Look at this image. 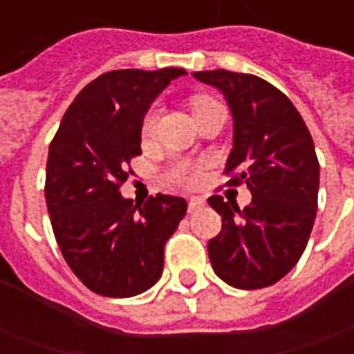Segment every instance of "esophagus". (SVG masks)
<instances>
[{
  "instance_id": "esophagus-1",
  "label": "esophagus",
  "mask_w": 354,
  "mask_h": 354,
  "mask_svg": "<svg viewBox=\"0 0 354 354\" xmlns=\"http://www.w3.org/2000/svg\"><path fill=\"white\" fill-rule=\"evenodd\" d=\"M205 207V199H201V197H192V199L187 201V208H189V212L193 210H199V208Z\"/></svg>"
}]
</instances>
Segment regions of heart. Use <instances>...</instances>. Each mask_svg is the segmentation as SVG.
Returning a JSON list of instances; mask_svg holds the SVG:
<instances>
[{
  "instance_id": "heart-1",
  "label": "heart",
  "mask_w": 354,
  "mask_h": 354,
  "mask_svg": "<svg viewBox=\"0 0 354 354\" xmlns=\"http://www.w3.org/2000/svg\"><path fill=\"white\" fill-rule=\"evenodd\" d=\"M220 102L208 96V94H195L192 100H189V106H192L193 115L199 117L201 113H205L207 109L214 108ZM157 121H159V111L157 108H149L147 113L142 119V127H140V134H142V140L153 138L155 129H157ZM169 180L174 182V184L185 185V187H193V185L199 184L201 180V167L199 165H193V162L187 161H176L169 170Z\"/></svg>"
}]
</instances>
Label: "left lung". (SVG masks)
<instances>
[{"label": "left lung", "instance_id": "8db88e82", "mask_svg": "<svg viewBox=\"0 0 354 354\" xmlns=\"http://www.w3.org/2000/svg\"><path fill=\"white\" fill-rule=\"evenodd\" d=\"M220 88L233 115V149L225 185L246 184L252 203L243 210L212 195L222 216L220 235L208 241L214 273L230 286L258 290L279 282L301 258L319 199V159L311 134L288 96L252 73L195 72Z\"/></svg>", "mask_w": 354, "mask_h": 354}]
</instances>
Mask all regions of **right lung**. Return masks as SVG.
Instances as JSON below:
<instances>
[{
    "label": "right lung",
    "mask_w": 354,
    "mask_h": 354,
    "mask_svg": "<svg viewBox=\"0 0 354 354\" xmlns=\"http://www.w3.org/2000/svg\"><path fill=\"white\" fill-rule=\"evenodd\" d=\"M182 68L113 70L91 81L66 109L49 146L45 201L55 237L75 277L106 297H131L161 279L165 245L185 216L182 197L134 205L121 185L142 153L147 108Z\"/></svg>",
    "instance_id": "1"
}]
</instances>
